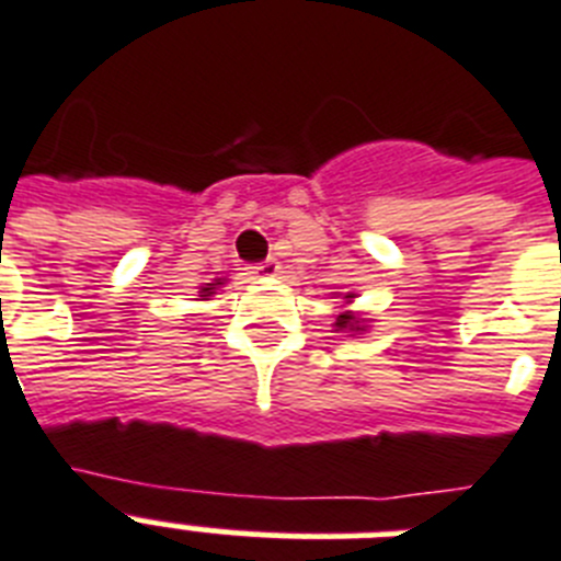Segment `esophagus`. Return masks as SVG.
Wrapping results in <instances>:
<instances>
[{"label": "esophagus", "instance_id": "34e87169", "mask_svg": "<svg viewBox=\"0 0 561 561\" xmlns=\"http://www.w3.org/2000/svg\"><path fill=\"white\" fill-rule=\"evenodd\" d=\"M279 271H282L279 262H276V259H267V262H259L251 273H256V276H262V279H271V276H279Z\"/></svg>", "mask_w": 561, "mask_h": 561}]
</instances>
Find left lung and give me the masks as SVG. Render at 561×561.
Segmentation results:
<instances>
[{
  "mask_svg": "<svg viewBox=\"0 0 561 561\" xmlns=\"http://www.w3.org/2000/svg\"><path fill=\"white\" fill-rule=\"evenodd\" d=\"M333 296H342V310H339L336 322H333L336 333L345 331L347 336H356V333L368 331L370 319L362 317L359 310H347V308H351L353 299H356V294H353V290H347V294H333Z\"/></svg>",
  "mask_w": 561,
  "mask_h": 561,
  "instance_id": "left-lung-1",
  "label": "left lung"
}]
</instances>
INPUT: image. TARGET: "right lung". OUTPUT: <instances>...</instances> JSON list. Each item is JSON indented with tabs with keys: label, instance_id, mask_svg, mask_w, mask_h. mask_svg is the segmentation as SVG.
<instances>
[{
	"label": "right lung",
	"instance_id": "right-lung-1",
	"mask_svg": "<svg viewBox=\"0 0 561 561\" xmlns=\"http://www.w3.org/2000/svg\"><path fill=\"white\" fill-rule=\"evenodd\" d=\"M225 285V279H214V282H208V285H202L199 290H196V294H199V299H210V296L216 294V290L222 288Z\"/></svg>",
	"mask_w": 561,
	"mask_h": 561
}]
</instances>
